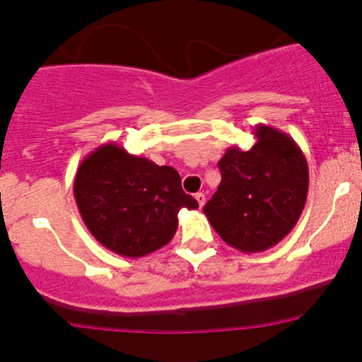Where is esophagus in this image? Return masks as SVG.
I'll return each mask as SVG.
<instances>
[{"label": "esophagus", "instance_id": "1", "mask_svg": "<svg viewBox=\"0 0 362 362\" xmlns=\"http://www.w3.org/2000/svg\"><path fill=\"white\" fill-rule=\"evenodd\" d=\"M196 201L199 203V209H203V204H204V194H203V192H197Z\"/></svg>", "mask_w": 362, "mask_h": 362}]
</instances>
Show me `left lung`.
Here are the masks:
<instances>
[{
  "instance_id": "left-lung-1",
  "label": "left lung",
  "mask_w": 362,
  "mask_h": 362,
  "mask_svg": "<svg viewBox=\"0 0 362 362\" xmlns=\"http://www.w3.org/2000/svg\"><path fill=\"white\" fill-rule=\"evenodd\" d=\"M254 136L250 150L230 146L219 159L221 183L203 209L221 239L245 254L286 238L308 194V163L292 137L267 124Z\"/></svg>"
}]
</instances>
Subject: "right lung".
<instances>
[{
	"label": "right lung",
	"mask_w": 362,
	"mask_h": 362,
	"mask_svg": "<svg viewBox=\"0 0 362 362\" xmlns=\"http://www.w3.org/2000/svg\"><path fill=\"white\" fill-rule=\"evenodd\" d=\"M74 197L92 235L123 257H143L168 245L179 210L199 206L183 192L175 168L137 158L116 143L83 159Z\"/></svg>",
	"instance_id": "1"
}]
</instances>
